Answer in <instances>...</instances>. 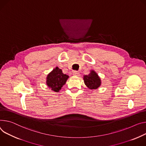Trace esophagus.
I'll return each instance as SVG.
<instances>
[{"mask_svg": "<svg viewBox=\"0 0 146 146\" xmlns=\"http://www.w3.org/2000/svg\"><path fill=\"white\" fill-rule=\"evenodd\" d=\"M73 74L74 76H79V72H77V71H76V70H74V71L73 72Z\"/></svg>", "mask_w": 146, "mask_h": 146, "instance_id": "esophagus-1", "label": "esophagus"}]
</instances>
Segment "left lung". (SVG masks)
Wrapping results in <instances>:
<instances>
[{
	"label": "left lung",
	"instance_id": "8db88e82",
	"mask_svg": "<svg viewBox=\"0 0 146 146\" xmlns=\"http://www.w3.org/2000/svg\"><path fill=\"white\" fill-rule=\"evenodd\" d=\"M84 81L85 84L90 89H97L101 85L100 78L94 71L84 76Z\"/></svg>",
	"mask_w": 146,
	"mask_h": 146
}]
</instances>
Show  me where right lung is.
<instances>
[{"mask_svg":"<svg viewBox=\"0 0 146 146\" xmlns=\"http://www.w3.org/2000/svg\"><path fill=\"white\" fill-rule=\"evenodd\" d=\"M68 78L69 76L63 74L62 70L56 67L48 75L46 84L52 91L59 92Z\"/></svg>","mask_w":146,"mask_h":146,"instance_id":"right-lung-1","label":"right lung"}]
</instances>
